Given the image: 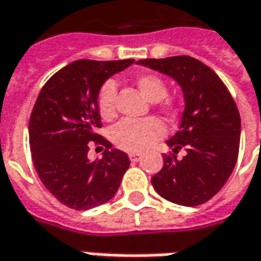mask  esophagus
<instances>
[{
  "label": "esophagus",
  "mask_w": 261,
  "mask_h": 261,
  "mask_svg": "<svg viewBox=\"0 0 261 261\" xmlns=\"http://www.w3.org/2000/svg\"><path fill=\"white\" fill-rule=\"evenodd\" d=\"M129 159L130 162H139L142 159V153H129Z\"/></svg>",
  "instance_id": "34e87169"
}]
</instances>
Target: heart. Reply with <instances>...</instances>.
<instances>
[{"mask_svg": "<svg viewBox=\"0 0 261 261\" xmlns=\"http://www.w3.org/2000/svg\"><path fill=\"white\" fill-rule=\"evenodd\" d=\"M136 86L142 95L149 102H160L170 110L171 102L166 99L167 86L162 79L156 75L145 74L136 79ZM115 97L116 84L112 80L107 81L98 92L97 107L102 119L110 121L115 116ZM166 132L164 125L157 118L146 119H123L112 129V140L118 147L127 151H142L150 147L157 139H160Z\"/></svg>", "mask_w": 261, "mask_h": 261, "instance_id": "1", "label": "heart"}]
</instances>
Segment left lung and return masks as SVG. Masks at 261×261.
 <instances>
[{"label":"left lung","instance_id":"1","mask_svg":"<svg viewBox=\"0 0 261 261\" xmlns=\"http://www.w3.org/2000/svg\"><path fill=\"white\" fill-rule=\"evenodd\" d=\"M138 64L167 75L180 86L184 111L178 130L166 145L178 153L164 156L151 186L164 199L184 206L206 202L228 181L238 160L240 115L221 79L190 56L145 59Z\"/></svg>","mask_w":261,"mask_h":261}]
</instances>
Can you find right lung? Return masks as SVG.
<instances>
[{
  "instance_id": "right-lung-1",
  "label": "right lung",
  "mask_w": 261,
  "mask_h": 261,
  "mask_svg": "<svg viewBox=\"0 0 261 261\" xmlns=\"http://www.w3.org/2000/svg\"><path fill=\"white\" fill-rule=\"evenodd\" d=\"M135 60H75L57 71L40 90L29 119V145L39 178L68 208L87 211L108 202L121 186L130 160L107 149L88 159V143L101 127L97 98L101 87Z\"/></svg>"
}]
</instances>
